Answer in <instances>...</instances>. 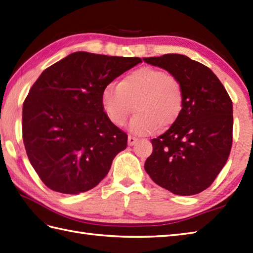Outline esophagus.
I'll return each instance as SVG.
<instances>
[{
	"label": "esophagus",
	"instance_id": "34e87169",
	"mask_svg": "<svg viewBox=\"0 0 253 253\" xmlns=\"http://www.w3.org/2000/svg\"><path fill=\"white\" fill-rule=\"evenodd\" d=\"M137 141H138L137 138H134L132 136H129L128 137V145L129 146H132V145H134V144L137 143Z\"/></svg>",
	"mask_w": 253,
	"mask_h": 253
}]
</instances>
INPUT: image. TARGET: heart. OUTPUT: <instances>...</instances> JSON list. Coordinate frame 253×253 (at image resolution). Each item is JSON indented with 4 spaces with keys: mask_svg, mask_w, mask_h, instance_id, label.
I'll list each match as a JSON object with an SVG mask.
<instances>
[{
    "mask_svg": "<svg viewBox=\"0 0 253 253\" xmlns=\"http://www.w3.org/2000/svg\"><path fill=\"white\" fill-rule=\"evenodd\" d=\"M100 100L103 112L116 126L125 124L136 103L129 130L142 136L177 120L183 107V91L179 81L163 70L141 67L125 75L120 84L105 85Z\"/></svg>",
    "mask_w": 253,
    "mask_h": 253,
    "instance_id": "b5f03b06",
    "label": "heart"
}]
</instances>
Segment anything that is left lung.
<instances>
[{"label": "left lung", "instance_id": "8db88e82", "mask_svg": "<svg viewBox=\"0 0 253 253\" xmlns=\"http://www.w3.org/2000/svg\"><path fill=\"white\" fill-rule=\"evenodd\" d=\"M179 81L183 107L162 136L152 139L153 152L144 169L156 184L182 196L209 187L230 155L233 103L211 70L189 57L166 54L143 58Z\"/></svg>", "mask_w": 253, "mask_h": 253}]
</instances>
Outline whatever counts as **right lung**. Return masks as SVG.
I'll return each instance as SVG.
<instances>
[{
  "mask_svg": "<svg viewBox=\"0 0 253 253\" xmlns=\"http://www.w3.org/2000/svg\"><path fill=\"white\" fill-rule=\"evenodd\" d=\"M142 62L76 51L42 72L22 107V138L40 179L50 190L79 194L99 184L127 134L101 107L103 87Z\"/></svg>",
  "mask_w": 253,
  "mask_h": 253,
  "instance_id": "add662e5",
  "label": "right lung"
}]
</instances>
